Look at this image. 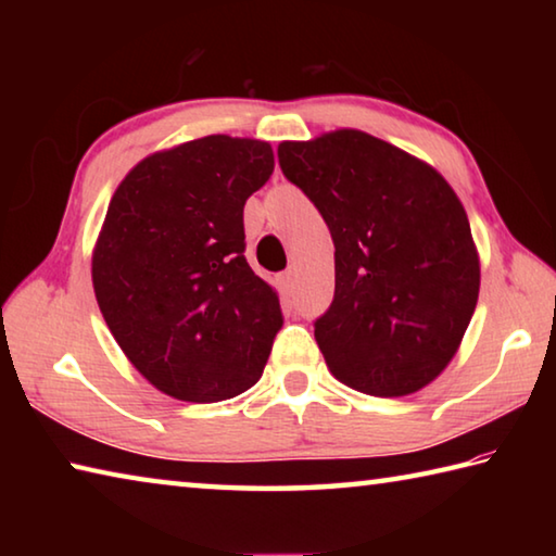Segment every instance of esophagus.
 Here are the masks:
<instances>
[{
	"label": "esophagus",
	"instance_id": "1",
	"mask_svg": "<svg viewBox=\"0 0 556 556\" xmlns=\"http://www.w3.org/2000/svg\"><path fill=\"white\" fill-rule=\"evenodd\" d=\"M279 287H281V291H285V294H294V289H296V271L294 269L281 271V275H279Z\"/></svg>",
	"mask_w": 556,
	"mask_h": 556
}]
</instances>
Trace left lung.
I'll return each mask as SVG.
<instances>
[{
  "label": "left lung",
  "instance_id": "left-lung-1",
  "mask_svg": "<svg viewBox=\"0 0 556 556\" xmlns=\"http://www.w3.org/2000/svg\"><path fill=\"white\" fill-rule=\"evenodd\" d=\"M277 156L336 244L333 301L314 321L328 370L375 397L421 390L458 351L481 287L454 188L357 129L281 142Z\"/></svg>",
  "mask_w": 556,
  "mask_h": 556
}]
</instances>
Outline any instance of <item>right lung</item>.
Returning a JSON list of instances; mask_svg holds the SVG:
<instances>
[{"label":"right lung","instance_id":"1","mask_svg":"<svg viewBox=\"0 0 556 556\" xmlns=\"http://www.w3.org/2000/svg\"><path fill=\"white\" fill-rule=\"evenodd\" d=\"M275 172L260 139L211 135L147 156L112 195L92 255L105 324L156 390L220 402L262 378L279 299L244 260V201Z\"/></svg>","mask_w":556,"mask_h":556}]
</instances>
